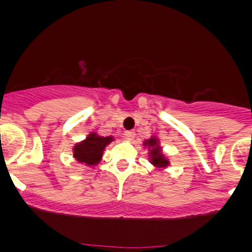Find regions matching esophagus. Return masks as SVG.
Listing matches in <instances>:
<instances>
[{"label": "esophagus", "mask_w": 252, "mask_h": 252, "mask_svg": "<svg viewBox=\"0 0 252 252\" xmlns=\"http://www.w3.org/2000/svg\"><path fill=\"white\" fill-rule=\"evenodd\" d=\"M135 137V131L133 130H126L124 131V138H126V140H133Z\"/></svg>", "instance_id": "1"}]
</instances>
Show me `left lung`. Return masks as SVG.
<instances>
[{"mask_svg":"<svg viewBox=\"0 0 252 252\" xmlns=\"http://www.w3.org/2000/svg\"><path fill=\"white\" fill-rule=\"evenodd\" d=\"M144 147H148L149 149V162L157 167V168H165L169 165V160L165 158L162 153V148L159 147V142L156 137H152L151 139L144 140Z\"/></svg>","mask_w":252,"mask_h":252,"instance_id":"8db88e82","label":"left lung"}]
</instances>
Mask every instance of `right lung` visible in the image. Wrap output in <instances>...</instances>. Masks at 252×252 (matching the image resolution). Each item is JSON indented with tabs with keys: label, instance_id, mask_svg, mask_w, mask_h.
<instances>
[{
	"label": "right lung",
	"instance_id": "right-lung-1",
	"mask_svg": "<svg viewBox=\"0 0 252 252\" xmlns=\"http://www.w3.org/2000/svg\"><path fill=\"white\" fill-rule=\"evenodd\" d=\"M114 138L101 137L96 133H90L83 142L78 143L74 147V158L79 163H84L87 165H96L101 160L103 152L105 147L113 142Z\"/></svg>",
	"mask_w": 252,
	"mask_h": 252
}]
</instances>
